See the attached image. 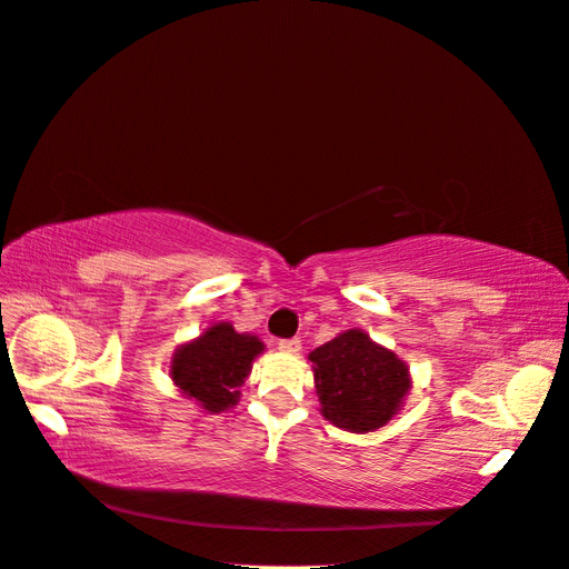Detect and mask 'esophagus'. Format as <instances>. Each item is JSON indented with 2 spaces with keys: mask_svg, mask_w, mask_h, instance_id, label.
I'll return each mask as SVG.
<instances>
[{
  "mask_svg": "<svg viewBox=\"0 0 569 569\" xmlns=\"http://www.w3.org/2000/svg\"><path fill=\"white\" fill-rule=\"evenodd\" d=\"M300 347H302L300 338H283V340H279V350L281 352H300Z\"/></svg>",
  "mask_w": 569,
  "mask_h": 569,
  "instance_id": "esophagus-1",
  "label": "esophagus"
}]
</instances>
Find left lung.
<instances>
[{
    "label": "left lung",
    "instance_id": "8db88e82",
    "mask_svg": "<svg viewBox=\"0 0 569 569\" xmlns=\"http://www.w3.org/2000/svg\"><path fill=\"white\" fill-rule=\"evenodd\" d=\"M321 413L350 432L382 428L411 388L409 369L361 331H347L309 355Z\"/></svg>",
    "mask_w": 569,
    "mask_h": 569
}]
</instances>
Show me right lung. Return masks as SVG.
Returning <instances> with one entry per match:
<instances>
[{"label":"right lung","mask_w":569,"mask_h":569,"mask_svg":"<svg viewBox=\"0 0 569 569\" xmlns=\"http://www.w3.org/2000/svg\"><path fill=\"white\" fill-rule=\"evenodd\" d=\"M262 350L260 338L236 333L231 323H214L198 340L179 347L170 376L177 388L203 409L227 411L238 401V388Z\"/></svg>","instance_id":"right-lung-1"}]
</instances>
